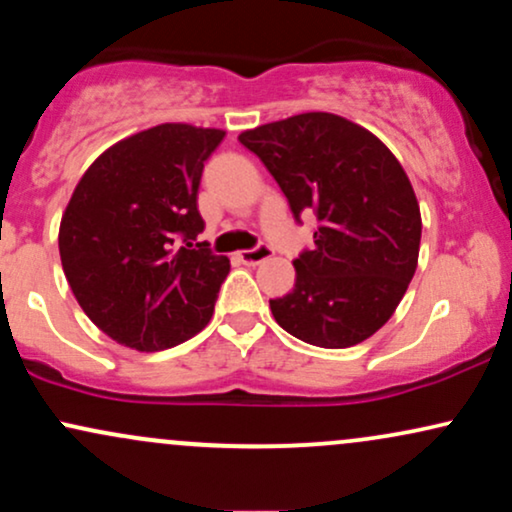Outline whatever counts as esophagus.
<instances>
[{
	"label": "esophagus",
	"mask_w": 512,
	"mask_h": 512,
	"mask_svg": "<svg viewBox=\"0 0 512 512\" xmlns=\"http://www.w3.org/2000/svg\"><path fill=\"white\" fill-rule=\"evenodd\" d=\"M236 257L243 264H260V262L272 257V248H269L267 243H260V245H255V248H250V250H240Z\"/></svg>",
	"instance_id": "34e87169"
}]
</instances>
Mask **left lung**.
<instances>
[{
	"instance_id": "8db88e82",
	"label": "left lung",
	"mask_w": 512,
	"mask_h": 512,
	"mask_svg": "<svg viewBox=\"0 0 512 512\" xmlns=\"http://www.w3.org/2000/svg\"><path fill=\"white\" fill-rule=\"evenodd\" d=\"M238 142L272 173L293 219L317 216L296 286L269 301L274 320L305 344L354 346L390 320L416 272L421 214L392 151L332 113H303L243 132Z\"/></svg>"
}]
</instances>
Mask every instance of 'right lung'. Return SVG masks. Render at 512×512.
Here are the masks:
<instances>
[{
    "label": "right lung",
    "mask_w": 512,
    "mask_h": 512,
    "mask_svg": "<svg viewBox=\"0 0 512 512\" xmlns=\"http://www.w3.org/2000/svg\"><path fill=\"white\" fill-rule=\"evenodd\" d=\"M223 137L192 125L146 129L98 156L69 199L64 276L93 325L129 349H170L211 320L231 264L195 243L197 192Z\"/></svg>",
    "instance_id": "add662e5"
}]
</instances>
